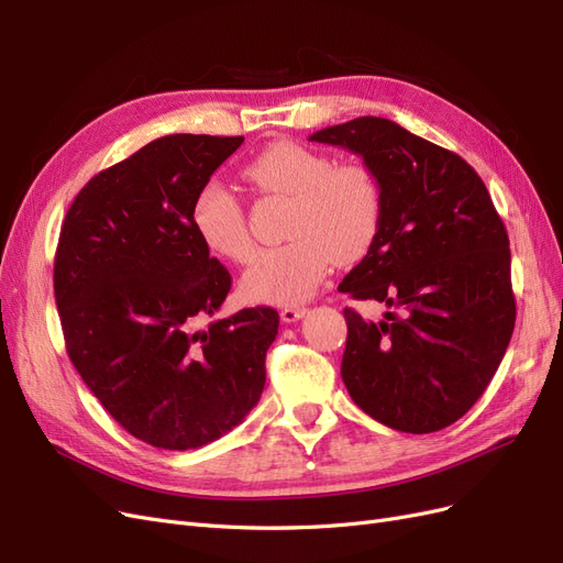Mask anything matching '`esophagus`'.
<instances>
[{"mask_svg": "<svg viewBox=\"0 0 563 563\" xmlns=\"http://www.w3.org/2000/svg\"><path fill=\"white\" fill-rule=\"evenodd\" d=\"M305 317V308H284L282 310V319L286 321V323H294V321H298V319H302Z\"/></svg>", "mask_w": 563, "mask_h": 563, "instance_id": "obj_1", "label": "esophagus"}]
</instances>
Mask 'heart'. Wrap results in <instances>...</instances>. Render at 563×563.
I'll return each instance as SVG.
<instances>
[{
	"label": "heart",
	"instance_id": "heart-1",
	"mask_svg": "<svg viewBox=\"0 0 563 563\" xmlns=\"http://www.w3.org/2000/svg\"><path fill=\"white\" fill-rule=\"evenodd\" d=\"M242 176L265 195L288 197L286 236L291 242L263 251L242 277V296L253 302L298 305L327 279L333 258L356 263L376 242L383 220L378 178L364 164H333L294 141L263 147ZM192 228L203 246L234 263L255 251L244 209L223 185L209 183L192 199Z\"/></svg>",
	"mask_w": 563,
	"mask_h": 563
}]
</instances>
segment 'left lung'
Here are the masks:
<instances>
[{
	"mask_svg": "<svg viewBox=\"0 0 563 563\" xmlns=\"http://www.w3.org/2000/svg\"><path fill=\"white\" fill-rule=\"evenodd\" d=\"M310 141L360 155L383 192L376 242L338 291L389 312L373 323L345 310L340 376L387 428L444 430L484 395L515 331L503 220L463 157L389 119L360 117Z\"/></svg>",
	"mask_w": 563,
	"mask_h": 563,
	"instance_id": "obj_1",
	"label": "left lung"
}]
</instances>
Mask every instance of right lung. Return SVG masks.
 Returning <instances> with one entry per match:
<instances>
[{
  "label": "right lung",
  "instance_id": "obj_1",
  "mask_svg": "<svg viewBox=\"0 0 563 563\" xmlns=\"http://www.w3.org/2000/svg\"><path fill=\"white\" fill-rule=\"evenodd\" d=\"M242 135H164L93 176L60 228L54 294L81 380L135 439L199 449L240 424L265 387L272 308L213 317L230 272L190 209Z\"/></svg>",
  "mask_w": 563,
  "mask_h": 563
}]
</instances>
